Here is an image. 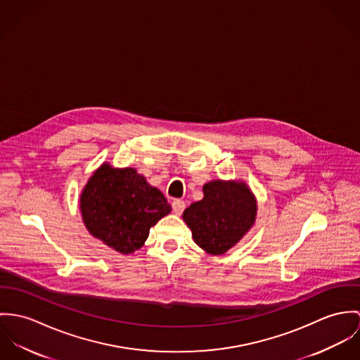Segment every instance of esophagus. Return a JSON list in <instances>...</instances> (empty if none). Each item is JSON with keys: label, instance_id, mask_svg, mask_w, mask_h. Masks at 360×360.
Wrapping results in <instances>:
<instances>
[{"label": "esophagus", "instance_id": "obj_1", "mask_svg": "<svg viewBox=\"0 0 360 360\" xmlns=\"http://www.w3.org/2000/svg\"><path fill=\"white\" fill-rule=\"evenodd\" d=\"M172 211L176 214V215H181L185 210V201L181 199H175L172 201Z\"/></svg>", "mask_w": 360, "mask_h": 360}]
</instances>
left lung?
Instances as JSON below:
<instances>
[{"label": "left lung", "mask_w": 360, "mask_h": 360, "mask_svg": "<svg viewBox=\"0 0 360 360\" xmlns=\"http://www.w3.org/2000/svg\"><path fill=\"white\" fill-rule=\"evenodd\" d=\"M204 198L184 211L195 243L210 254H225L255 221L257 204L243 182L212 181L202 188Z\"/></svg>", "instance_id": "1"}]
</instances>
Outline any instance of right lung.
<instances>
[{"label": "right lung", "instance_id": "right-lung-1", "mask_svg": "<svg viewBox=\"0 0 360 360\" xmlns=\"http://www.w3.org/2000/svg\"><path fill=\"white\" fill-rule=\"evenodd\" d=\"M82 219L89 233L121 254L141 248L149 231L171 205L134 168L103 164L81 195Z\"/></svg>", "mask_w": 360, "mask_h": 360}]
</instances>
